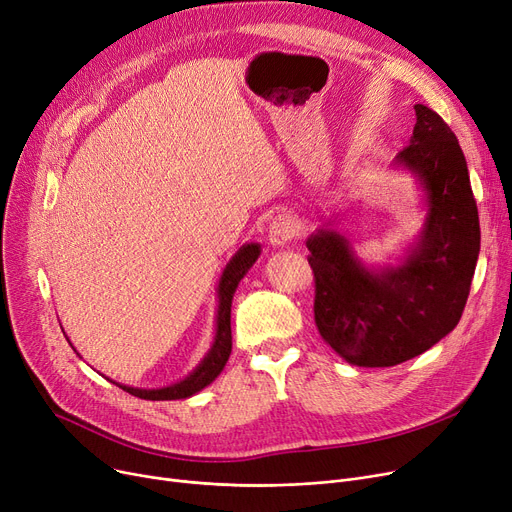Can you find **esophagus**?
Masks as SVG:
<instances>
[{
  "label": "esophagus",
  "mask_w": 512,
  "mask_h": 512,
  "mask_svg": "<svg viewBox=\"0 0 512 512\" xmlns=\"http://www.w3.org/2000/svg\"><path fill=\"white\" fill-rule=\"evenodd\" d=\"M296 235H298V227H296V218H294V216L283 212V214H279V216L273 218L271 229H269V239H271L273 246L283 248V246H287V243H289L291 239H294Z\"/></svg>",
  "instance_id": "obj_1"
}]
</instances>
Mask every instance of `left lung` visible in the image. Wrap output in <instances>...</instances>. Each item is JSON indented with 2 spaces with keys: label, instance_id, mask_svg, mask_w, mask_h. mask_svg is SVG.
Listing matches in <instances>:
<instances>
[{
  "label": "left lung",
  "instance_id": "obj_1",
  "mask_svg": "<svg viewBox=\"0 0 512 512\" xmlns=\"http://www.w3.org/2000/svg\"><path fill=\"white\" fill-rule=\"evenodd\" d=\"M410 143L394 158L423 191L425 223L392 266H367L327 225L306 239L314 323L356 367H394L446 337L460 321L479 256V214L469 168L442 116L417 104Z\"/></svg>",
  "mask_w": 512,
  "mask_h": 512
}]
</instances>
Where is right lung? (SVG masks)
<instances>
[{"mask_svg": "<svg viewBox=\"0 0 512 512\" xmlns=\"http://www.w3.org/2000/svg\"><path fill=\"white\" fill-rule=\"evenodd\" d=\"M258 256H260V243H246V246H241L235 252V256L227 262L221 279H218V287H216L218 308H216L214 342H212L210 350L206 352V356L200 360L198 367L193 369L185 379H181L177 383H170L166 387H154V389L131 387V385L116 383V381H112V383H116L120 389H125V392H129L131 396H137L141 400H183V398H191L193 394L202 392L206 385H210L218 375H221V371L225 369V364L229 360L233 294H235L239 281L243 279V275H246L254 266V262L258 260ZM68 344H70V339H68Z\"/></svg>", "mask_w": 512, "mask_h": 512, "instance_id": "obj_1", "label": "right lung"}]
</instances>
